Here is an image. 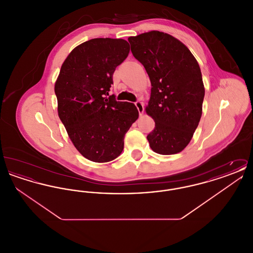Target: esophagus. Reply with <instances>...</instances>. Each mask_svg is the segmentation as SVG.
Masks as SVG:
<instances>
[{
	"label": "esophagus",
	"mask_w": 253,
	"mask_h": 253,
	"mask_svg": "<svg viewBox=\"0 0 253 253\" xmlns=\"http://www.w3.org/2000/svg\"><path fill=\"white\" fill-rule=\"evenodd\" d=\"M134 104H135L136 108L138 110L139 115L141 116V115L143 114V112H144V105H143V103H142L140 100H137V101H135V102H134Z\"/></svg>",
	"instance_id": "1"
}]
</instances>
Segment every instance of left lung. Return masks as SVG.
I'll return each instance as SVG.
<instances>
[{"mask_svg":"<svg viewBox=\"0 0 253 253\" xmlns=\"http://www.w3.org/2000/svg\"><path fill=\"white\" fill-rule=\"evenodd\" d=\"M128 41L152 84L146 113L156 127L147 135L150 147L160 155L180 153L202 116L205 88L199 64L185 44L167 33L150 31Z\"/></svg>","mask_w":253,"mask_h":253,"instance_id":"8db88e82","label":"left lung"}]
</instances>
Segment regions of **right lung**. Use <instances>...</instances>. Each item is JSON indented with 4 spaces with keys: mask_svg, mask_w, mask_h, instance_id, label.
<instances>
[{
    "mask_svg": "<svg viewBox=\"0 0 253 253\" xmlns=\"http://www.w3.org/2000/svg\"><path fill=\"white\" fill-rule=\"evenodd\" d=\"M129 52L122 39L89 40L73 49L55 84L60 121L76 149L93 162L119 157L125 133L138 118L133 103L109 96L113 74Z\"/></svg>",
    "mask_w": 253,
    "mask_h": 253,
    "instance_id": "obj_1",
    "label": "right lung"
}]
</instances>
